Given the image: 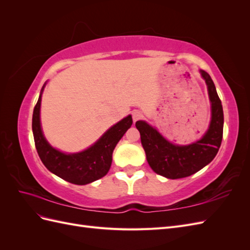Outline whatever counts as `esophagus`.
Wrapping results in <instances>:
<instances>
[{"instance_id":"esophagus-1","label":"esophagus","mask_w":250,"mask_h":250,"mask_svg":"<svg viewBox=\"0 0 250 250\" xmlns=\"http://www.w3.org/2000/svg\"><path fill=\"white\" fill-rule=\"evenodd\" d=\"M143 118V113L140 110H133L132 111V119L133 122H137V121L141 120Z\"/></svg>"}]
</instances>
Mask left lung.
<instances>
[{
	"label": "left lung",
	"instance_id": "obj_1",
	"mask_svg": "<svg viewBox=\"0 0 250 250\" xmlns=\"http://www.w3.org/2000/svg\"><path fill=\"white\" fill-rule=\"evenodd\" d=\"M200 72L207 82L211 102L209 128L201 140L188 146L173 145L144 121L135 123L151 169L170 179L188 177L198 172L214 160L221 146L224 122L221 100L209 75L204 71Z\"/></svg>",
	"mask_w": 250,
	"mask_h": 250
}]
</instances>
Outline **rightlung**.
Masks as SVG:
<instances>
[{
    "label": "right lung",
    "mask_w": 250,
    "mask_h": 250,
    "mask_svg": "<svg viewBox=\"0 0 250 250\" xmlns=\"http://www.w3.org/2000/svg\"><path fill=\"white\" fill-rule=\"evenodd\" d=\"M42 94L33 110L32 130L35 147L42 164L58 177L74 185H87L105 176L109 171L112 152L118 142L132 125L128 116L113 125L92 147L79 153L65 154L50 146L44 139L40 120Z\"/></svg>",
    "instance_id": "obj_1"
}]
</instances>
